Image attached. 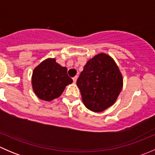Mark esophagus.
<instances>
[{
    "mask_svg": "<svg viewBox=\"0 0 155 155\" xmlns=\"http://www.w3.org/2000/svg\"><path fill=\"white\" fill-rule=\"evenodd\" d=\"M77 78H78V76H74V77L73 78V82H74V83H76V80H77Z\"/></svg>",
    "mask_w": 155,
    "mask_h": 155,
    "instance_id": "1",
    "label": "esophagus"
}]
</instances>
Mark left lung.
<instances>
[{
    "label": "left lung",
    "mask_w": 155,
    "mask_h": 155,
    "mask_svg": "<svg viewBox=\"0 0 155 155\" xmlns=\"http://www.w3.org/2000/svg\"><path fill=\"white\" fill-rule=\"evenodd\" d=\"M84 104L101 112L115 104L123 87V78L115 61L101 53L87 61L77 79Z\"/></svg>",
    "instance_id": "left-lung-1"
}]
</instances>
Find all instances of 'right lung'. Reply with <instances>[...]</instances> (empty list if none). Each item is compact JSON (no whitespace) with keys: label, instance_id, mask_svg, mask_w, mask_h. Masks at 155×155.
Wrapping results in <instances>:
<instances>
[{"label":"right lung","instance_id":"add662e5","mask_svg":"<svg viewBox=\"0 0 155 155\" xmlns=\"http://www.w3.org/2000/svg\"><path fill=\"white\" fill-rule=\"evenodd\" d=\"M72 82L68 68L56 63L54 58L46 59L33 71V90L43 101H51L59 97L67 85Z\"/></svg>","mask_w":155,"mask_h":155}]
</instances>
